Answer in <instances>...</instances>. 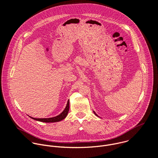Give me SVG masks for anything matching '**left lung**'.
Wrapping results in <instances>:
<instances>
[{"label":"left lung","mask_w":158,"mask_h":158,"mask_svg":"<svg viewBox=\"0 0 158 158\" xmlns=\"http://www.w3.org/2000/svg\"><path fill=\"white\" fill-rule=\"evenodd\" d=\"M94 114H95V115H97V116H98V115H97V114H95V112H94Z\"/></svg>","instance_id":"8db88e82"}]
</instances>
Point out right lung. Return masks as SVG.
<instances>
[{
    "label": "right lung",
    "mask_w": 158,
    "mask_h": 158,
    "mask_svg": "<svg viewBox=\"0 0 158 158\" xmlns=\"http://www.w3.org/2000/svg\"><path fill=\"white\" fill-rule=\"evenodd\" d=\"M69 110V101H68L67 105H66L64 110L60 115H58L56 117H51V118H33L31 117H31V118H33L35 120H38L40 122H46V123L56 122H60V121L63 120L64 118H65L68 115Z\"/></svg>",
    "instance_id": "right-lung-1"
}]
</instances>
